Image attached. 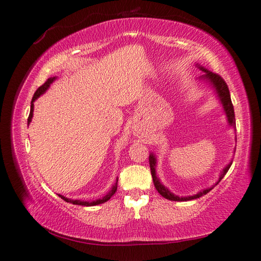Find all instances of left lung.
Returning a JSON list of instances; mask_svg holds the SVG:
<instances>
[{
    "label": "left lung",
    "mask_w": 261,
    "mask_h": 261,
    "mask_svg": "<svg viewBox=\"0 0 261 261\" xmlns=\"http://www.w3.org/2000/svg\"><path fill=\"white\" fill-rule=\"evenodd\" d=\"M199 68L205 72V74H203L202 77L203 79H207V80H209L211 82V84H214V87L217 90V93H218V95H219V98H220V100L222 102V106H223V108H225V111H226V114H227V117H228L229 123L234 126L236 125V120H234L233 106H232V102H231V98H230V92H229V89H228V86H227L226 81L223 80V79L219 74H217V73H214V72H210L208 70H205V69L202 68V66H199ZM149 163H150L151 174H152V179H153V184H154L155 189L158 190V192L160 193V195L162 197H165L166 199L172 200V201H188V200L197 199V198H200V197H202L204 195H207V193L211 189H213V188H210V189H205V190H203L201 192L197 193V195L190 196V197L181 198V197H178V196H174L173 193H171L170 191H169L166 187H163L160 184L159 179L156 178V175H155V158H154L152 154L149 155ZM230 167H231V163H230V165H228L226 167L225 170H223L222 174L220 175V180L223 177H225V174L228 172Z\"/></svg>",
    "instance_id": "1"
}]
</instances>
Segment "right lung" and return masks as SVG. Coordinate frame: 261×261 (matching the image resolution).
<instances>
[{
  "mask_svg": "<svg viewBox=\"0 0 261 261\" xmlns=\"http://www.w3.org/2000/svg\"><path fill=\"white\" fill-rule=\"evenodd\" d=\"M56 77H50V79H47V80L45 81V83H43L42 84L41 87H39L38 88V90L35 91V93H34V95H33V98H32V102H31V110H30V114H29V118H28V124L31 122V120H32V117H33V102L39 98V96L44 92V91L50 87V84L53 82V80ZM117 184H118V180H117ZM117 184L113 186V188L111 189V191L108 193L107 196H105L103 197L102 199H99V200H95V201H91V202H87V201H81V200H71V199H68V198H65V197H63V196H61V195H59V197L60 198H62L63 200H65L66 202H71V203H73V204H79V205H86V207H91V205H96V204H100V203H103V202H106V201H108L109 199H110L114 193H116V191H117Z\"/></svg>",
  "mask_w": 261,
  "mask_h": 261,
  "instance_id": "add662e5",
  "label": "right lung"
}]
</instances>
